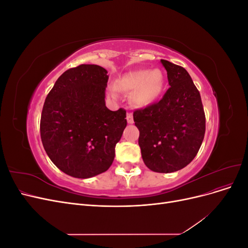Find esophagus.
Wrapping results in <instances>:
<instances>
[{"label": "esophagus", "instance_id": "1", "mask_svg": "<svg viewBox=\"0 0 248 248\" xmlns=\"http://www.w3.org/2000/svg\"><path fill=\"white\" fill-rule=\"evenodd\" d=\"M126 119H127V122H128L129 124H132V123H133V116H132L131 112H127Z\"/></svg>", "mask_w": 248, "mask_h": 248}]
</instances>
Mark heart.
I'll use <instances>...</instances> for the list:
<instances>
[{
	"label": "heart",
	"mask_w": 248,
	"mask_h": 248,
	"mask_svg": "<svg viewBox=\"0 0 248 248\" xmlns=\"http://www.w3.org/2000/svg\"><path fill=\"white\" fill-rule=\"evenodd\" d=\"M164 78L160 70H136L124 74L116 82V88L124 92H131V101L140 107L151 104L160 96ZM115 96V92H110Z\"/></svg>",
	"instance_id": "b5f03b06"
}]
</instances>
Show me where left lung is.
Wrapping results in <instances>:
<instances>
[{"instance_id": "1", "label": "left lung", "mask_w": 248, "mask_h": 248, "mask_svg": "<svg viewBox=\"0 0 248 248\" xmlns=\"http://www.w3.org/2000/svg\"><path fill=\"white\" fill-rule=\"evenodd\" d=\"M161 63L170 86L162 98L133 111L140 130L142 160L156 172L185 168L198 154L204 140L206 117L201 95L183 67Z\"/></svg>"}]
</instances>
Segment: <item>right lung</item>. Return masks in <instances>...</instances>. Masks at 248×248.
<instances>
[{
	"mask_svg": "<svg viewBox=\"0 0 248 248\" xmlns=\"http://www.w3.org/2000/svg\"><path fill=\"white\" fill-rule=\"evenodd\" d=\"M108 71L81 64L66 70L44 101L40 136L55 166L71 177L86 179L106 171L127 125L126 110L106 107Z\"/></svg>",
	"mask_w": 248,
	"mask_h": 248,
	"instance_id": "1",
	"label": "right lung"
}]
</instances>
